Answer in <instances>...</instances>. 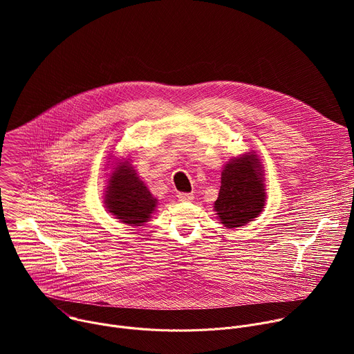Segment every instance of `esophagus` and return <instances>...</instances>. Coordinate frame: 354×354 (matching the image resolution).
Returning <instances> with one entry per match:
<instances>
[{
	"label": "esophagus",
	"mask_w": 354,
	"mask_h": 354,
	"mask_svg": "<svg viewBox=\"0 0 354 354\" xmlns=\"http://www.w3.org/2000/svg\"><path fill=\"white\" fill-rule=\"evenodd\" d=\"M178 198L180 200V201H192L193 198H194V196L192 194V193H178Z\"/></svg>",
	"instance_id": "1"
}]
</instances>
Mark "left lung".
I'll return each mask as SVG.
<instances>
[{"label": "left lung", "mask_w": 354, "mask_h": 354, "mask_svg": "<svg viewBox=\"0 0 354 354\" xmlns=\"http://www.w3.org/2000/svg\"><path fill=\"white\" fill-rule=\"evenodd\" d=\"M265 172L255 151L231 158L221 172V186L214 212L228 228H241L254 221L265 209Z\"/></svg>", "instance_id": "1"}]
</instances>
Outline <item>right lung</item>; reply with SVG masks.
<instances>
[{
	"label": "right lung",
	"instance_id": "obj_1",
	"mask_svg": "<svg viewBox=\"0 0 354 354\" xmlns=\"http://www.w3.org/2000/svg\"><path fill=\"white\" fill-rule=\"evenodd\" d=\"M112 163L109 178L106 179L104 205L108 213L116 220L131 227L144 225L153 217L158 200L153 196L138 178L130 164V158H109Z\"/></svg>",
	"mask_w": 354,
	"mask_h": 354
}]
</instances>
